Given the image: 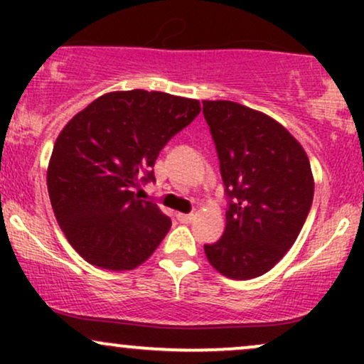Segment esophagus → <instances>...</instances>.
Here are the masks:
<instances>
[{
    "label": "esophagus",
    "mask_w": 364,
    "mask_h": 364,
    "mask_svg": "<svg viewBox=\"0 0 364 364\" xmlns=\"http://www.w3.org/2000/svg\"><path fill=\"white\" fill-rule=\"evenodd\" d=\"M178 220L183 224H190L195 219V214H178Z\"/></svg>",
    "instance_id": "34e87169"
}]
</instances>
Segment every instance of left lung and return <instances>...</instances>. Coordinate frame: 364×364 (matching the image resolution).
Listing matches in <instances>:
<instances>
[{
  "label": "left lung",
  "mask_w": 364,
  "mask_h": 364,
  "mask_svg": "<svg viewBox=\"0 0 364 364\" xmlns=\"http://www.w3.org/2000/svg\"><path fill=\"white\" fill-rule=\"evenodd\" d=\"M220 164L224 235L205 245L207 260L225 277L269 272L294 245L313 202L311 166L281 123L231 101H202Z\"/></svg>",
  "instance_id": "8db88e82"
}]
</instances>
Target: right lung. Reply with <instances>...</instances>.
<instances>
[{"label":"right lung","mask_w":364,"mask_h":364,"mask_svg":"<svg viewBox=\"0 0 364 364\" xmlns=\"http://www.w3.org/2000/svg\"><path fill=\"white\" fill-rule=\"evenodd\" d=\"M200 109L196 99L166 92H109L61 129L48 191L61 231L83 260L118 272L156 252L171 219L133 190L156 179L159 152Z\"/></svg>","instance_id":"add662e5"}]
</instances>
